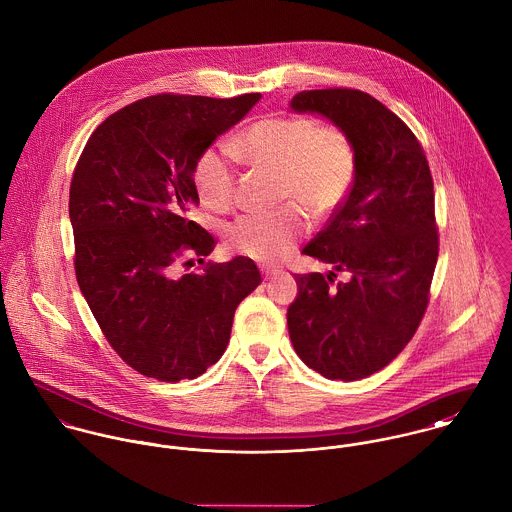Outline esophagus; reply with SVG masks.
<instances>
[{
    "instance_id": "obj_1",
    "label": "esophagus",
    "mask_w": 512,
    "mask_h": 512,
    "mask_svg": "<svg viewBox=\"0 0 512 512\" xmlns=\"http://www.w3.org/2000/svg\"><path fill=\"white\" fill-rule=\"evenodd\" d=\"M261 273H263V277H265V279H271V277H275V275L279 273V269H273V267H263V269H261Z\"/></svg>"
}]
</instances>
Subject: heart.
Instances as JSON below:
<instances>
[{
  "instance_id": "obj_1",
  "label": "heart",
  "mask_w": 512,
  "mask_h": 512,
  "mask_svg": "<svg viewBox=\"0 0 512 512\" xmlns=\"http://www.w3.org/2000/svg\"><path fill=\"white\" fill-rule=\"evenodd\" d=\"M231 152L257 166L279 170L283 200H297L314 217L330 215L350 194L358 156L348 134L310 116H267L253 122L231 142ZM227 148L204 150L194 168L200 202L221 211L235 198V168ZM307 231L301 207L255 211L227 227V245L257 261H279Z\"/></svg>"
}]
</instances>
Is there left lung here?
<instances>
[{"label": "left lung", "instance_id": "left-lung-1", "mask_svg": "<svg viewBox=\"0 0 512 512\" xmlns=\"http://www.w3.org/2000/svg\"><path fill=\"white\" fill-rule=\"evenodd\" d=\"M293 112L344 130L358 156L348 198L303 253L332 271L297 275L287 310L299 358L328 380L388 366L415 334L437 263L433 180L417 138L388 106L354 89L303 91ZM336 272L347 279L333 283Z\"/></svg>", "mask_w": 512, "mask_h": 512}]
</instances>
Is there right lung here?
I'll return each instance as SVG.
<instances>
[{
    "instance_id": "1",
    "label": "right lung",
    "mask_w": 512,
    "mask_h": 512,
    "mask_svg": "<svg viewBox=\"0 0 512 512\" xmlns=\"http://www.w3.org/2000/svg\"><path fill=\"white\" fill-rule=\"evenodd\" d=\"M259 99L136 101L91 134L75 168L69 217L81 293L116 354L148 378L204 374L227 348L235 308L261 283L247 257L176 273L182 255L213 251L190 219L200 205L196 162Z\"/></svg>"
}]
</instances>
